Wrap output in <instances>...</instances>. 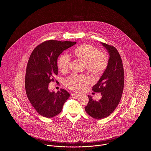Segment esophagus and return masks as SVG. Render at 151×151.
I'll list each match as a JSON object with an SVG mask.
<instances>
[{"instance_id": "34e87169", "label": "esophagus", "mask_w": 151, "mask_h": 151, "mask_svg": "<svg viewBox=\"0 0 151 151\" xmlns=\"http://www.w3.org/2000/svg\"><path fill=\"white\" fill-rule=\"evenodd\" d=\"M71 96L73 97H79L80 96V94L78 93H73L71 94Z\"/></svg>"}]
</instances>
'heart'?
I'll use <instances>...</instances> for the list:
<instances>
[{
    "mask_svg": "<svg viewBox=\"0 0 151 151\" xmlns=\"http://www.w3.org/2000/svg\"><path fill=\"white\" fill-rule=\"evenodd\" d=\"M73 55L84 62L87 71L94 75H100L108 67L109 59L107 55L91 45L83 44L78 46L73 51ZM70 61V58L67 55H60L57 61L59 71L62 73L67 72ZM89 82V78L86 75L73 74L65 80V85L73 91H81Z\"/></svg>",
    "mask_w": 151,
    "mask_h": 151,
    "instance_id": "b5f03b06",
    "label": "heart"
}]
</instances>
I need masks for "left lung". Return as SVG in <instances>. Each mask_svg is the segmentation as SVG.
Returning <instances> with one entry per match:
<instances>
[{"label":"left lung","mask_w":151,"mask_h":151,"mask_svg":"<svg viewBox=\"0 0 151 151\" xmlns=\"http://www.w3.org/2000/svg\"><path fill=\"white\" fill-rule=\"evenodd\" d=\"M109 53L108 67L92 91L102 95L100 100L94 101L88 96L89 102L85 110L95 119L105 118L115 110L121 99L124 87V70L122 59L115 47L101 43Z\"/></svg>","instance_id":"8db88e82"}]
</instances>
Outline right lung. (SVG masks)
Listing matches in <instances>:
<instances>
[{
	"instance_id": "obj_1",
	"label": "right lung",
	"mask_w": 151,
	"mask_h": 151,
	"mask_svg": "<svg viewBox=\"0 0 151 151\" xmlns=\"http://www.w3.org/2000/svg\"><path fill=\"white\" fill-rule=\"evenodd\" d=\"M76 42L46 41L32 51L27 66L25 90L30 104L40 114L52 118L59 114L70 97V94L62 89L57 92L49 90V84L56 80L58 73V57Z\"/></svg>"
}]
</instances>
